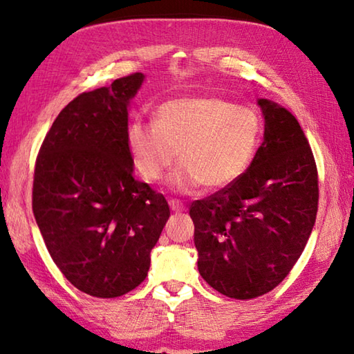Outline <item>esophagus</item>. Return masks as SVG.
Here are the masks:
<instances>
[{"label":"esophagus","instance_id":"1","mask_svg":"<svg viewBox=\"0 0 354 354\" xmlns=\"http://www.w3.org/2000/svg\"><path fill=\"white\" fill-rule=\"evenodd\" d=\"M169 205H170L173 212H183L184 209H185L183 203L179 201V200H176V198H170V200H169Z\"/></svg>","mask_w":354,"mask_h":354}]
</instances>
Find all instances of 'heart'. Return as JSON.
Instances as JSON below:
<instances>
[{
    "mask_svg": "<svg viewBox=\"0 0 354 354\" xmlns=\"http://www.w3.org/2000/svg\"><path fill=\"white\" fill-rule=\"evenodd\" d=\"M261 120L254 111L217 95H194L165 101L156 122L136 118L127 131L137 171L158 181L176 160L170 183L189 192L201 184L225 189L241 178L261 142Z\"/></svg>",
    "mask_w": 354,
    "mask_h": 354,
    "instance_id": "heart-1",
    "label": "heart"
}]
</instances>
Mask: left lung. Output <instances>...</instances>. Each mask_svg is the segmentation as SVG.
Returning <instances> with one entry per match:
<instances>
[{
	"label": "left lung",
	"mask_w": 354,
	"mask_h": 354,
	"mask_svg": "<svg viewBox=\"0 0 354 354\" xmlns=\"http://www.w3.org/2000/svg\"><path fill=\"white\" fill-rule=\"evenodd\" d=\"M259 106L263 142L247 171L189 211L200 274L236 299L261 297L290 273L319 209V173L301 127L272 101Z\"/></svg>",
	"instance_id": "1"
}]
</instances>
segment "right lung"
<instances>
[{"instance_id":"1","label":"right lung","mask_w":354,"mask_h":354,"mask_svg":"<svg viewBox=\"0 0 354 354\" xmlns=\"http://www.w3.org/2000/svg\"><path fill=\"white\" fill-rule=\"evenodd\" d=\"M143 75L84 92L59 112L35 159L32 212L51 259L76 289L115 298L147 278L170 207L134 178L128 104Z\"/></svg>"}]
</instances>
